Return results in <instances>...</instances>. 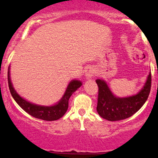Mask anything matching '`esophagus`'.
Instances as JSON below:
<instances>
[{
  "instance_id": "1",
  "label": "esophagus",
  "mask_w": 158,
  "mask_h": 158,
  "mask_svg": "<svg viewBox=\"0 0 158 158\" xmlns=\"http://www.w3.org/2000/svg\"><path fill=\"white\" fill-rule=\"evenodd\" d=\"M94 73H95V70H94L92 68H90L86 70V72H85V76H86L87 79H90V78L94 77Z\"/></svg>"
}]
</instances>
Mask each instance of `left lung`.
<instances>
[{"instance_id": "8db88e82", "label": "left lung", "mask_w": 158, "mask_h": 158, "mask_svg": "<svg viewBox=\"0 0 158 158\" xmlns=\"http://www.w3.org/2000/svg\"><path fill=\"white\" fill-rule=\"evenodd\" d=\"M96 82L99 88L97 113L107 120L118 121L131 117L144 105L151 90L152 75L149 72L146 83L138 93L127 97H116L103 79H98Z\"/></svg>"}]
</instances>
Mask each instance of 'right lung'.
<instances>
[{
	"instance_id": "add662e5",
	"label": "right lung",
	"mask_w": 158,
	"mask_h": 158,
	"mask_svg": "<svg viewBox=\"0 0 158 158\" xmlns=\"http://www.w3.org/2000/svg\"><path fill=\"white\" fill-rule=\"evenodd\" d=\"M8 84L10 93L18 105L23 110L35 118L43 119L47 121H54L60 119L64 115L68 108V101L70 97L78 88H80L82 85L81 81L73 79L70 81L68 85L64 95L61 98L60 100L55 105L50 106H44L41 105H36L26 100L21 97L16 92L13 88L10 79V67L8 68Z\"/></svg>"
}]
</instances>
